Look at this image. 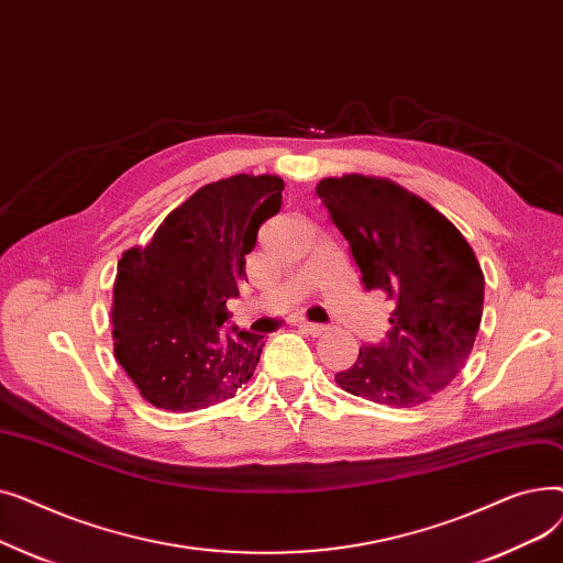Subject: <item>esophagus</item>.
<instances>
[{
	"mask_svg": "<svg viewBox=\"0 0 563 563\" xmlns=\"http://www.w3.org/2000/svg\"><path fill=\"white\" fill-rule=\"evenodd\" d=\"M299 327H301V331H306L312 338H319V335H323V333L329 331L327 327H323V323H312V321H301Z\"/></svg>",
	"mask_w": 563,
	"mask_h": 563,
	"instance_id": "1",
	"label": "esophagus"
}]
</instances>
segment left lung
<instances>
[{
	"label": "left lung",
	"mask_w": 563,
	"mask_h": 563,
	"mask_svg": "<svg viewBox=\"0 0 563 563\" xmlns=\"http://www.w3.org/2000/svg\"><path fill=\"white\" fill-rule=\"evenodd\" d=\"M317 196L349 242L365 289L395 303L390 331L335 374L374 404L416 408L463 369L484 312V274L459 228L388 177H323Z\"/></svg>",
	"instance_id": "obj_1"
}]
</instances>
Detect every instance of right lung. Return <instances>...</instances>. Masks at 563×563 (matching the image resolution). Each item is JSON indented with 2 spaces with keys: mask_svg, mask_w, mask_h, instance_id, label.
<instances>
[{
  "mask_svg": "<svg viewBox=\"0 0 563 563\" xmlns=\"http://www.w3.org/2000/svg\"><path fill=\"white\" fill-rule=\"evenodd\" d=\"M278 175H232L200 187L145 249L118 262L113 353L141 397L189 412L232 399L253 376L262 335L221 329L240 297L260 225L280 212Z\"/></svg>",
  "mask_w": 563,
  "mask_h": 563,
  "instance_id": "add662e5",
  "label": "right lung"
}]
</instances>
